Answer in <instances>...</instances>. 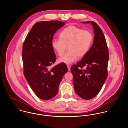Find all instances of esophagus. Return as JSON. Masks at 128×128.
I'll return each instance as SVG.
<instances>
[{"label":"esophagus","instance_id":"34e87169","mask_svg":"<svg viewBox=\"0 0 128 128\" xmlns=\"http://www.w3.org/2000/svg\"><path fill=\"white\" fill-rule=\"evenodd\" d=\"M67 67H68V70L70 71V67L69 65H68Z\"/></svg>","mask_w":128,"mask_h":128}]
</instances>
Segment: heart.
Instances as JSON below:
<instances>
[{"label":"heart","mask_w":128,"mask_h":128,"mask_svg":"<svg viewBox=\"0 0 128 128\" xmlns=\"http://www.w3.org/2000/svg\"><path fill=\"white\" fill-rule=\"evenodd\" d=\"M60 39H54L52 46L58 55L61 56L68 47V52L60 58L58 61L66 64H70L78 58L84 56L91 48L93 40L91 32L74 25L68 26L60 34Z\"/></svg>","instance_id":"obj_1"}]
</instances>
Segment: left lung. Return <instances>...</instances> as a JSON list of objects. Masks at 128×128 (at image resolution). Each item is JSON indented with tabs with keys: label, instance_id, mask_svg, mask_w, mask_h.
Returning <instances> with one entry per match:
<instances>
[{
	"label": "left lung",
	"instance_id": "8db88e82",
	"mask_svg": "<svg viewBox=\"0 0 128 128\" xmlns=\"http://www.w3.org/2000/svg\"><path fill=\"white\" fill-rule=\"evenodd\" d=\"M92 25L94 30L93 44L88 53L70 70L76 93L85 100L98 95L108 77V49L101 29L95 22H82ZM86 68L82 70L83 67Z\"/></svg>",
	"mask_w": 128,
	"mask_h": 128
}]
</instances>
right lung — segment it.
<instances>
[{
    "mask_svg": "<svg viewBox=\"0 0 128 128\" xmlns=\"http://www.w3.org/2000/svg\"><path fill=\"white\" fill-rule=\"evenodd\" d=\"M64 25V22L58 20L37 22L23 44L25 78L37 96L44 100L56 95L63 76L68 71L67 65L63 63L51 66L56 60L52 46L53 36Z\"/></svg>",
    "mask_w": 128,
    "mask_h": 128,
    "instance_id": "right-lung-1",
    "label": "right lung"
}]
</instances>
